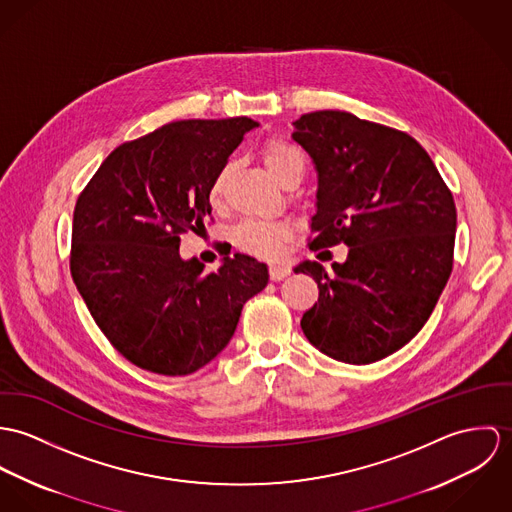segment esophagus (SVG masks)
<instances>
[{
	"mask_svg": "<svg viewBox=\"0 0 512 512\" xmlns=\"http://www.w3.org/2000/svg\"><path fill=\"white\" fill-rule=\"evenodd\" d=\"M290 275V267L286 265H271L269 267V279L271 281H283L284 277Z\"/></svg>",
	"mask_w": 512,
	"mask_h": 512,
	"instance_id": "esophagus-1",
	"label": "esophagus"
}]
</instances>
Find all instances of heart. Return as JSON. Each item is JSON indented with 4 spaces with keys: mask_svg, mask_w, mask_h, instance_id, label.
Returning <instances> with one entry per match:
<instances>
[{
    "mask_svg": "<svg viewBox=\"0 0 512 512\" xmlns=\"http://www.w3.org/2000/svg\"><path fill=\"white\" fill-rule=\"evenodd\" d=\"M261 157L265 169L281 184V186H296L304 172H306V157L300 147L294 143L271 137L261 147ZM231 165H224L216 172L208 198L212 206H220L224 200L226 184H228ZM290 237V229L279 222H243L233 231V243L239 251L257 257V259H279L283 253L284 245Z\"/></svg>",
    "mask_w": 512,
    "mask_h": 512,
    "instance_id": "b5f03b06",
    "label": "heart"
}]
</instances>
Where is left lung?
<instances>
[{
  "label": "left lung",
  "instance_id": "1",
  "mask_svg": "<svg viewBox=\"0 0 512 512\" xmlns=\"http://www.w3.org/2000/svg\"><path fill=\"white\" fill-rule=\"evenodd\" d=\"M292 139L318 171L310 251L349 247L332 275L310 261L294 269L320 288L302 332L343 363L379 361L422 330L452 275L454 196L422 145L393 127L322 110L300 115Z\"/></svg>",
  "mask_w": 512,
  "mask_h": 512
}]
</instances>
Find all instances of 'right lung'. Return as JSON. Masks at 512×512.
<instances>
[{
  "instance_id": "obj_1",
  "label": "right lung",
  "mask_w": 512,
  "mask_h": 512,
  "mask_svg": "<svg viewBox=\"0 0 512 512\" xmlns=\"http://www.w3.org/2000/svg\"><path fill=\"white\" fill-rule=\"evenodd\" d=\"M249 117L182 119L114 149L74 206L70 275L98 328L133 365L190 375L228 345L267 265L235 253L218 271L182 261L180 235L204 228L210 184Z\"/></svg>"
}]
</instances>
